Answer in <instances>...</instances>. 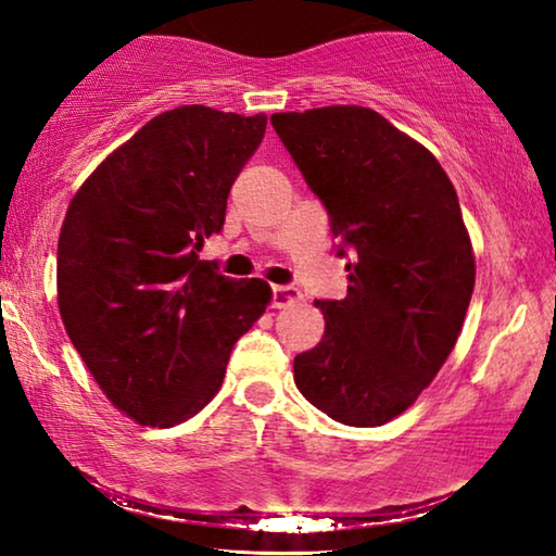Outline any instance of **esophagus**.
<instances>
[{
	"label": "esophagus",
	"instance_id": "obj_1",
	"mask_svg": "<svg viewBox=\"0 0 556 556\" xmlns=\"http://www.w3.org/2000/svg\"><path fill=\"white\" fill-rule=\"evenodd\" d=\"M303 299L301 291L295 286H273V308H286V306H293V303H299Z\"/></svg>",
	"mask_w": 556,
	"mask_h": 556
}]
</instances>
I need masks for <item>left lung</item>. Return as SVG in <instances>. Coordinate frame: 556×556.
<instances>
[{"mask_svg": "<svg viewBox=\"0 0 556 556\" xmlns=\"http://www.w3.org/2000/svg\"><path fill=\"white\" fill-rule=\"evenodd\" d=\"M270 124L326 207L349 286L316 299L321 341L293 359L303 397L375 428L413 405L458 341L476 261L458 194L428 149L364 105L273 113Z\"/></svg>", "mask_w": 556, "mask_h": 556, "instance_id": "8db88e82", "label": "left lung"}]
</instances>
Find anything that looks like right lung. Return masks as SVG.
Wrapping results in <instances>:
<instances>
[{
    "label": "right lung",
    "mask_w": 556,
    "mask_h": 556,
    "mask_svg": "<svg viewBox=\"0 0 556 556\" xmlns=\"http://www.w3.org/2000/svg\"><path fill=\"white\" fill-rule=\"evenodd\" d=\"M265 116L179 105L151 118L86 179L58 240V306L113 405L172 428L200 413L270 301L261 278L200 261Z\"/></svg>",
    "instance_id": "obj_1"
}]
</instances>
